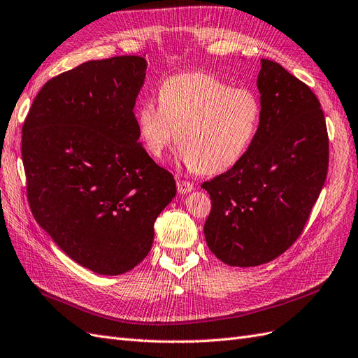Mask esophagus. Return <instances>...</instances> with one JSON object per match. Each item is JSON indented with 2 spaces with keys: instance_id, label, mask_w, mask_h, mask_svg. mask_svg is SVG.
I'll use <instances>...</instances> for the list:
<instances>
[{
  "instance_id": "obj_1",
  "label": "esophagus",
  "mask_w": 358,
  "mask_h": 358,
  "mask_svg": "<svg viewBox=\"0 0 358 358\" xmlns=\"http://www.w3.org/2000/svg\"><path fill=\"white\" fill-rule=\"evenodd\" d=\"M177 190L180 195H185V194H189V192L194 190V185L189 181H185V180H178L177 181Z\"/></svg>"
}]
</instances>
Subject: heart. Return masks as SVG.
Returning a JSON list of instances; mask_svg holds the SVG:
<instances>
[{
	"mask_svg": "<svg viewBox=\"0 0 358 358\" xmlns=\"http://www.w3.org/2000/svg\"><path fill=\"white\" fill-rule=\"evenodd\" d=\"M159 106L143 103L137 108L143 150L160 160L177 134L180 160L208 176L231 169L245 157L262 117L254 92L233 89L204 72L164 80Z\"/></svg>",
	"mask_w": 358,
	"mask_h": 358,
	"instance_id": "1",
	"label": "heart"
}]
</instances>
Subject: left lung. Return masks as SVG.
I'll list each match as a JSON object with an SVG mask.
<instances>
[{
  "label": "left lung",
  "mask_w": 358,
  "mask_h": 358,
  "mask_svg": "<svg viewBox=\"0 0 358 358\" xmlns=\"http://www.w3.org/2000/svg\"><path fill=\"white\" fill-rule=\"evenodd\" d=\"M262 117L245 157L203 182L212 199L204 236L216 257L251 268L289 250L327 178L328 133L319 99L278 63L262 59Z\"/></svg>",
  "instance_id": "1"
}]
</instances>
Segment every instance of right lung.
Masks as SVG:
<instances>
[{
	"mask_svg": "<svg viewBox=\"0 0 358 358\" xmlns=\"http://www.w3.org/2000/svg\"><path fill=\"white\" fill-rule=\"evenodd\" d=\"M146 60H90L51 78L22 127L31 213L68 257L121 275L148 255L154 222L177 194L139 143L136 98Z\"/></svg>",
	"mask_w": 358,
	"mask_h": 358,
	"instance_id": "add662e5",
	"label": "right lung"
}]
</instances>
